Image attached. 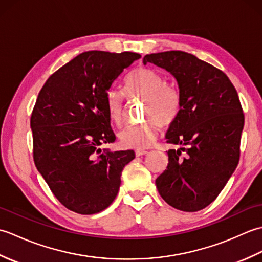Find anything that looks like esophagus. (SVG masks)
<instances>
[{
  "mask_svg": "<svg viewBox=\"0 0 262 262\" xmlns=\"http://www.w3.org/2000/svg\"><path fill=\"white\" fill-rule=\"evenodd\" d=\"M148 152L147 151H144V149H136L135 154L136 157H142V155H146Z\"/></svg>",
  "mask_w": 262,
  "mask_h": 262,
  "instance_id": "esophagus-1",
  "label": "esophagus"
}]
</instances>
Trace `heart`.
Returning a JSON list of instances; mask_svg holds the SVG:
<instances>
[{
    "mask_svg": "<svg viewBox=\"0 0 262 262\" xmlns=\"http://www.w3.org/2000/svg\"><path fill=\"white\" fill-rule=\"evenodd\" d=\"M128 96L146 100L145 124L128 126L119 133V140L126 147L145 148L155 141L161 126H169L178 115L180 107L179 94L174 89L165 85L164 77L151 69H137L125 81ZM107 109L110 120L121 125L124 119L125 94L117 89L107 93Z\"/></svg>",
    "mask_w": 262,
    "mask_h": 262,
    "instance_id": "1",
    "label": "heart"
}]
</instances>
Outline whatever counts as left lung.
<instances>
[{
	"instance_id": "left-lung-1",
	"label": "left lung",
	"mask_w": 262,
	"mask_h": 262,
	"mask_svg": "<svg viewBox=\"0 0 262 262\" xmlns=\"http://www.w3.org/2000/svg\"><path fill=\"white\" fill-rule=\"evenodd\" d=\"M143 63L168 71L179 88V111L165 138L181 147L169 149L155 185L173 208L200 210L223 190L240 159L244 115L237 92L221 70L186 52L145 55Z\"/></svg>"
}]
</instances>
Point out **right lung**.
<instances>
[{
	"mask_svg": "<svg viewBox=\"0 0 262 262\" xmlns=\"http://www.w3.org/2000/svg\"><path fill=\"white\" fill-rule=\"evenodd\" d=\"M130 52L91 51L77 55L43 84L32 110L33 161L66 208L92 215L114 202L134 151L100 145L116 140L107 93L125 69L140 59Z\"/></svg>",
	"mask_w": 262,
	"mask_h": 262,
	"instance_id": "right-lung-1",
	"label": "right lung"
}]
</instances>
